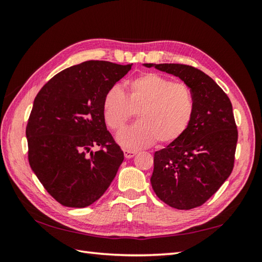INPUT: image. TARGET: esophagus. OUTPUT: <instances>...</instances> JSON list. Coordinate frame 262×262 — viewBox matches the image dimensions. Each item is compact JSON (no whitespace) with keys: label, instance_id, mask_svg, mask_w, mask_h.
Masks as SVG:
<instances>
[{"label":"esophagus","instance_id":"obj_1","mask_svg":"<svg viewBox=\"0 0 262 262\" xmlns=\"http://www.w3.org/2000/svg\"><path fill=\"white\" fill-rule=\"evenodd\" d=\"M124 155H125V158L126 159H132V158H134L135 155H136V152H134V151H129V149H124Z\"/></svg>","mask_w":262,"mask_h":262}]
</instances>
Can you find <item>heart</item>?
<instances>
[{
	"instance_id": "1",
	"label": "heart",
	"mask_w": 262,
	"mask_h": 262,
	"mask_svg": "<svg viewBox=\"0 0 262 262\" xmlns=\"http://www.w3.org/2000/svg\"><path fill=\"white\" fill-rule=\"evenodd\" d=\"M103 118L116 132L125 127L138 113V122L117 136V143L130 149H140L157 142L169 144L179 140L188 129L194 113L190 88L157 73L136 77L127 85L126 96L119 88L105 94Z\"/></svg>"
}]
</instances>
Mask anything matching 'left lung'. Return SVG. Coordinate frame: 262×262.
<instances>
[{
    "label": "left lung",
    "mask_w": 262,
    "mask_h": 262,
    "mask_svg": "<svg viewBox=\"0 0 262 262\" xmlns=\"http://www.w3.org/2000/svg\"><path fill=\"white\" fill-rule=\"evenodd\" d=\"M179 77L194 99L192 120L179 140L154 153L151 185L177 209H191L213 196L234 165L237 129L232 103L204 72L183 64H143Z\"/></svg>",
    "instance_id": "1"
}]
</instances>
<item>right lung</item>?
I'll list each match as a JSON object with an SVG mask.
<instances>
[{"mask_svg":"<svg viewBox=\"0 0 262 262\" xmlns=\"http://www.w3.org/2000/svg\"><path fill=\"white\" fill-rule=\"evenodd\" d=\"M132 66L88 60L59 72L35 98L26 129L29 164L48 193L66 207L96 203L124 161L107 130L102 104ZM92 146L103 148L93 152Z\"/></svg>","mask_w":262,"mask_h":262,"instance_id":"1","label":"right lung"}]
</instances>
